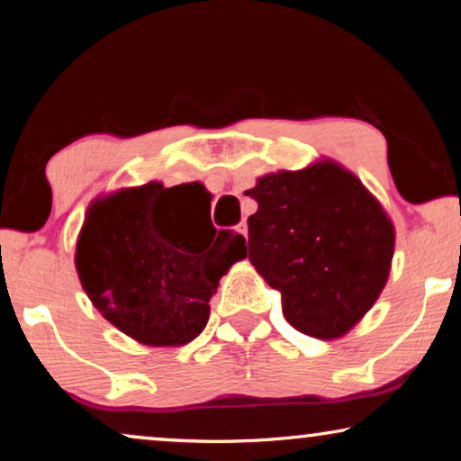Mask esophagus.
<instances>
[{
	"label": "esophagus",
	"instance_id": "esophagus-1",
	"mask_svg": "<svg viewBox=\"0 0 461 461\" xmlns=\"http://www.w3.org/2000/svg\"><path fill=\"white\" fill-rule=\"evenodd\" d=\"M237 232H239V235H243L245 239H248V224H245V222L237 224Z\"/></svg>",
	"mask_w": 461,
	"mask_h": 461
}]
</instances>
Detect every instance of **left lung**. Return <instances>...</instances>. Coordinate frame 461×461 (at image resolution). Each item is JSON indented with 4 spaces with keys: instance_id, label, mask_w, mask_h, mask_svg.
I'll return each instance as SVG.
<instances>
[{
    "instance_id": "left-lung-1",
    "label": "left lung",
    "mask_w": 461,
    "mask_h": 461,
    "mask_svg": "<svg viewBox=\"0 0 461 461\" xmlns=\"http://www.w3.org/2000/svg\"><path fill=\"white\" fill-rule=\"evenodd\" d=\"M248 254L306 336L348 333L388 281L394 226L363 182L333 161L258 178Z\"/></svg>"
}]
</instances>
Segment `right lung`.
<instances>
[{
    "label": "right lung",
    "mask_w": 461,
    "mask_h": 461,
    "mask_svg": "<svg viewBox=\"0 0 461 461\" xmlns=\"http://www.w3.org/2000/svg\"><path fill=\"white\" fill-rule=\"evenodd\" d=\"M216 234L205 241L186 201L161 182L122 188L87 207L75 249L81 287L136 342L188 344L205 330L220 276L248 256L241 235Z\"/></svg>",
    "instance_id": "1"
}]
</instances>
